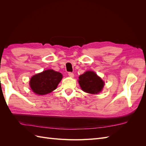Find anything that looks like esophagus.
Returning a JSON list of instances; mask_svg holds the SVG:
<instances>
[{"instance_id": "obj_1", "label": "esophagus", "mask_w": 146, "mask_h": 146, "mask_svg": "<svg viewBox=\"0 0 146 146\" xmlns=\"http://www.w3.org/2000/svg\"><path fill=\"white\" fill-rule=\"evenodd\" d=\"M68 75H69V76L70 77H74V74L72 72H68Z\"/></svg>"}]
</instances>
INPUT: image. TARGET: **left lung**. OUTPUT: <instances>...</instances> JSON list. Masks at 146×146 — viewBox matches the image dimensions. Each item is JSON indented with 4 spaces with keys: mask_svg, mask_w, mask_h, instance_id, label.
<instances>
[{
    "mask_svg": "<svg viewBox=\"0 0 146 146\" xmlns=\"http://www.w3.org/2000/svg\"><path fill=\"white\" fill-rule=\"evenodd\" d=\"M78 83L82 90L90 94H98L102 90L104 82L92 71H87L79 77Z\"/></svg>",
    "mask_w": 146,
    "mask_h": 146,
    "instance_id": "obj_1",
    "label": "left lung"
}]
</instances>
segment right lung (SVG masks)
<instances>
[{"label": "right lung", "instance_id": "obj_1", "mask_svg": "<svg viewBox=\"0 0 146 146\" xmlns=\"http://www.w3.org/2000/svg\"><path fill=\"white\" fill-rule=\"evenodd\" d=\"M62 77L61 73L48 69L31 78L30 86L35 93L39 95L47 94L56 89Z\"/></svg>", "mask_w": 146, "mask_h": 146}]
</instances>
